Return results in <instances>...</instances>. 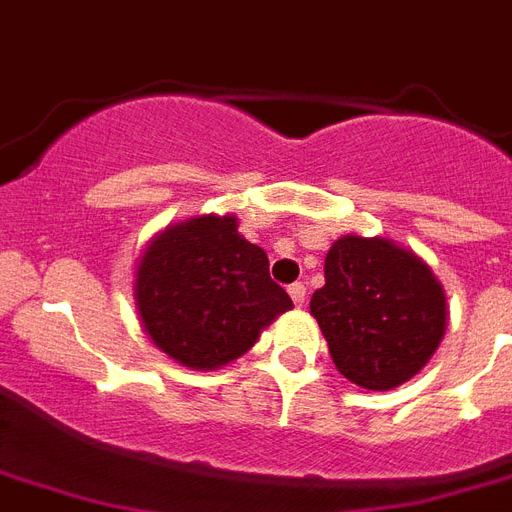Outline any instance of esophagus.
I'll return each instance as SVG.
<instances>
[{
  "label": "esophagus",
  "instance_id": "obj_1",
  "mask_svg": "<svg viewBox=\"0 0 512 512\" xmlns=\"http://www.w3.org/2000/svg\"><path fill=\"white\" fill-rule=\"evenodd\" d=\"M289 297L295 300V305L305 303V284H303V281H295V284L289 287Z\"/></svg>",
  "mask_w": 512,
  "mask_h": 512
}]
</instances>
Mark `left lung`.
Masks as SVG:
<instances>
[{"mask_svg":"<svg viewBox=\"0 0 512 512\" xmlns=\"http://www.w3.org/2000/svg\"><path fill=\"white\" fill-rule=\"evenodd\" d=\"M324 279L311 316L337 372L358 388L390 390L412 380L444 340V287L412 249L382 236H342L327 252Z\"/></svg>","mask_w":512,"mask_h":512,"instance_id":"8db88e82","label":"left lung"}]
</instances>
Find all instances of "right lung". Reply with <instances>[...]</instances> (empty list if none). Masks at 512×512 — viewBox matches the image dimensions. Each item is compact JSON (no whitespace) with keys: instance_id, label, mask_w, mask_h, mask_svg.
Segmentation results:
<instances>
[{"instance_id":"obj_1","label":"right lung","mask_w":512,"mask_h":512,"mask_svg":"<svg viewBox=\"0 0 512 512\" xmlns=\"http://www.w3.org/2000/svg\"><path fill=\"white\" fill-rule=\"evenodd\" d=\"M135 305L156 348L191 369H217L244 356L292 300L236 217L199 215L148 244L135 271Z\"/></svg>"}]
</instances>
